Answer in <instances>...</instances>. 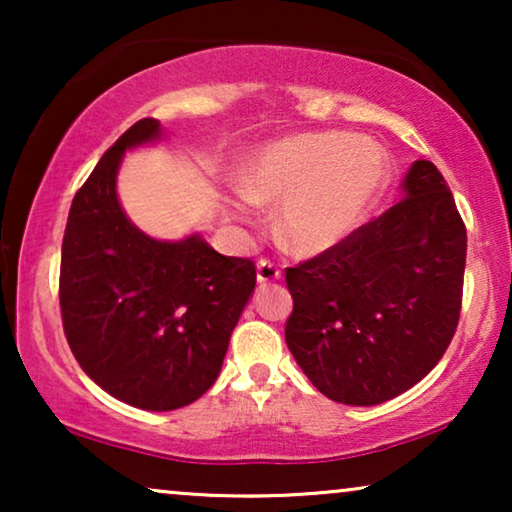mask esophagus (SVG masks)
<instances>
[{
    "label": "esophagus",
    "instance_id": "obj_1",
    "mask_svg": "<svg viewBox=\"0 0 512 512\" xmlns=\"http://www.w3.org/2000/svg\"><path fill=\"white\" fill-rule=\"evenodd\" d=\"M256 279H258V284H275V282H279V279H282V270L277 268L275 263H270V261H261L256 265Z\"/></svg>",
    "mask_w": 512,
    "mask_h": 512
}]
</instances>
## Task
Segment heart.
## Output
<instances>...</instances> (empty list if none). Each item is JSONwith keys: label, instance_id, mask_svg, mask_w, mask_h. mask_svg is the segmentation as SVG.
I'll return each instance as SVG.
<instances>
[{"label": "heart", "instance_id": "heart-1", "mask_svg": "<svg viewBox=\"0 0 512 512\" xmlns=\"http://www.w3.org/2000/svg\"><path fill=\"white\" fill-rule=\"evenodd\" d=\"M240 179L230 216L251 221L254 205L279 207L277 230L286 247L317 256L366 221L387 179V156L382 146L347 132H303L258 146L242 163Z\"/></svg>", "mask_w": 512, "mask_h": 512}]
</instances>
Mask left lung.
<instances>
[{
	"mask_svg": "<svg viewBox=\"0 0 512 512\" xmlns=\"http://www.w3.org/2000/svg\"><path fill=\"white\" fill-rule=\"evenodd\" d=\"M466 228L443 174L415 160L401 200L375 221L286 270V345L335 403L377 405L431 373L461 310Z\"/></svg>",
	"mask_w": 512,
	"mask_h": 512,
	"instance_id": "left-lung-1",
	"label": "left lung"
}]
</instances>
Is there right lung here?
I'll use <instances>...</instances> for the list:
<instances>
[{
    "instance_id": "right-lung-1",
    "label": "right lung",
    "mask_w": 512,
    "mask_h": 512,
    "mask_svg": "<svg viewBox=\"0 0 512 512\" xmlns=\"http://www.w3.org/2000/svg\"><path fill=\"white\" fill-rule=\"evenodd\" d=\"M160 139V121L142 118L104 153L74 195L60 263L62 324L83 373L151 412L212 387L256 289L247 258L219 254L200 233L158 240L128 219L116 191L123 156Z\"/></svg>"
}]
</instances>
